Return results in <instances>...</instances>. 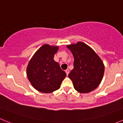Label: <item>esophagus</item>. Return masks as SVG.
Here are the masks:
<instances>
[{"instance_id":"1","label":"esophagus","mask_w":123,"mask_h":123,"mask_svg":"<svg viewBox=\"0 0 123 123\" xmlns=\"http://www.w3.org/2000/svg\"><path fill=\"white\" fill-rule=\"evenodd\" d=\"M65 73H66V74H67V75H68V74H69V69H66V70H65Z\"/></svg>"}]
</instances>
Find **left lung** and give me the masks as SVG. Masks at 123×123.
<instances>
[{"mask_svg":"<svg viewBox=\"0 0 123 123\" xmlns=\"http://www.w3.org/2000/svg\"><path fill=\"white\" fill-rule=\"evenodd\" d=\"M74 56V68L68 74L74 89L82 93L90 92L104 76V63L90 47L83 42L67 46Z\"/></svg>","mask_w":123,"mask_h":123,"instance_id":"obj_1","label":"left lung"}]
</instances>
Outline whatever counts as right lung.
<instances>
[{"label":"right lung","mask_w":123,"mask_h":123,"mask_svg":"<svg viewBox=\"0 0 123 123\" xmlns=\"http://www.w3.org/2000/svg\"><path fill=\"white\" fill-rule=\"evenodd\" d=\"M58 47L44 44L30 61L27 74L32 86L42 93H51L58 90L66 77L64 71L54 59Z\"/></svg>","instance_id":"right-lung-1"}]
</instances>
